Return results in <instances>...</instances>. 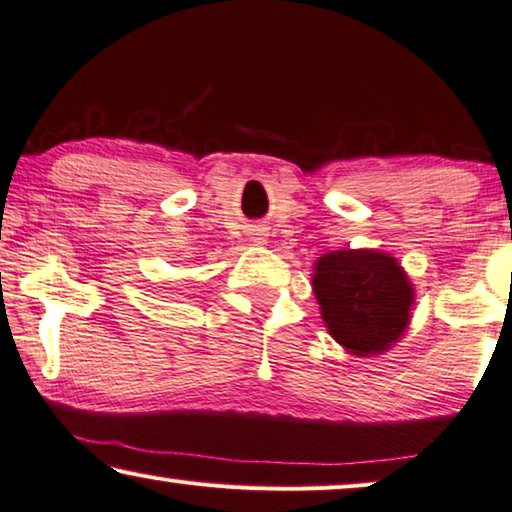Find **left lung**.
I'll return each instance as SVG.
<instances>
[{"label":"left lung","mask_w":512,"mask_h":512,"mask_svg":"<svg viewBox=\"0 0 512 512\" xmlns=\"http://www.w3.org/2000/svg\"><path fill=\"white\" fill-rule=\"evenodd\" d=\"M313 292L326 331L349 354L367 358L392 349L413 317V281L381 249H340L313 265Z\"/></svg>","instance_id":"1"}]
</instances>
